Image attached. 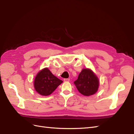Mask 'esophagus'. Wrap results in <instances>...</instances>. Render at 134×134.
Instances as JSON below:
<instances>
[{
  "label": "esophagus",
  "mask_w": 134,
  "mask_h": 134,
  "mask_svg": "<svg viewBox=\"0 0 134 134\" xmlns=\"http://www.w3.org/2000/svg\"><path fill=\"white\" fill-rule=\"evenodd\" d=\"M64 82H69L70 79L68 78H65V79H64Z\"/></svg>",
  "instance_id": "34e87169"
}]
</instances>
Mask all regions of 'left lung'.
<instances>
[{
    "label": "left lung",
    "mask_w": 134,
    "mask_h": 134,
    "mask_svg": "<svg viewBox=\"0 0 134 134\" xmlns=\"http://www.w3.org/2000/svg\"><path fill=\"white\" fill-rule=\"evenodd\" d=\"M74 84L78 91L84 96L94 94L98 90L99 80L97 76L89 69H84L79 74Z\"/></svg>",
    "instance_id": "1"
}]
</instances>
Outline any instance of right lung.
Segmentation results:
<instances>
[{
    "mask_svg": "<svg viewBox=\"0 0 134 134\" xmlns=\"http://www.w3.org/2000/svg\"><path fill=\"white\" fill-rule=\"evenodd\" d=\"M62 83L63 81L52 74L48 68H44L36 75L34 87L40 94L46 96L51 94Z\"/></svg>",
    "mask_w": 134,
    "mask_h": 134,
    "instance_id": "1",
    "label": "right lung"
}]
</instances>
